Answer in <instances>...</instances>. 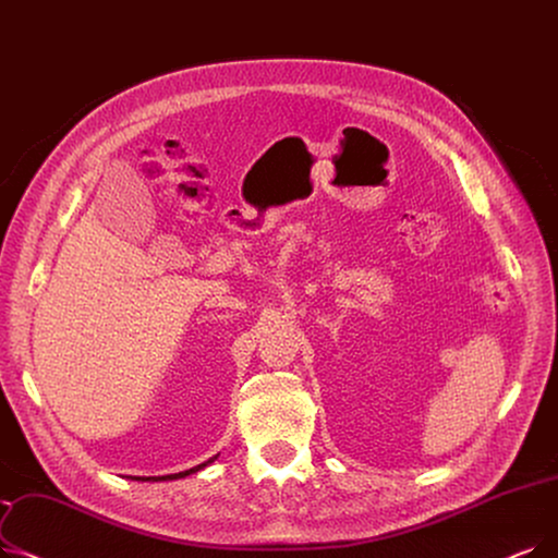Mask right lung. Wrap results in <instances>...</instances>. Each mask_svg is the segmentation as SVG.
<instances>
[{
  "instance_id": "add662e5",
  "label": "right lung",
  "mask_w": 558,
  "mask_h": 558,
  "mask_svg": "<svg viewBox=\"0 0 558 558\" xmlns=\"http://www.w3.org/2000/svg\"><path fill=\"white\" fill-rule=\"evenodd\" d=\"M216 458V456H214ZM211 458V460H214ZM211 460H207V463H203V465H198V468H191V470H184V472H180V474H168V476H136V478H141V481H166V478H182V476H189V474H193V472H198V470H203V468H207Z\"/></svg>"
}]
</instances>
